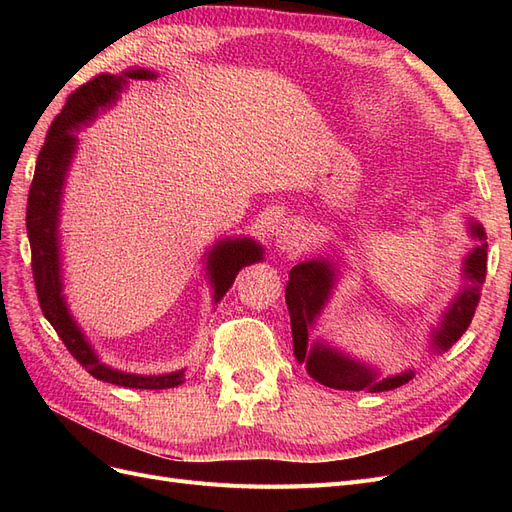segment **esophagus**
<instances>
[{
  "instance_id": "1",
  "label": "esophagus",
  "mask_w": 512,
  "mask_h": 512,
  "mask_svg": "<svg viewBox=\"0 0 512 512\" xmlns=\"http://www.w3.org/2000/svg\"><path fill=\"white\" fill-rule=\"evenodd\" d=\"M275 243L277 250H282L286 254H297L303 250L305 245V228L297 220H288L284 222L275 232Z\"/></svg>"
}]
</instances>
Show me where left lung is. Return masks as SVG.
<instances>
[{
  "mask_svg": "<svg viewBox=\"0 0 512 512\" xmlns=\"http://www.w3.org/2000/svg\"><path fill=\"white\" fill-rule=\"evenodd\" d=\"M470 235L480 241V245L474 247L466 262H463V265H466L463 267V275H466V280L470 284L457 294V299L446 309L440 327L433 329L431 337L436 350L451 348L457 339L466 333L480 299L478 288L485 282L487 275L485 230L483 226L472 222ZM288 277L290 280L286 286V305L290 312L294 356H297L299 363L305 361L309 376L316 378L324 386H331V389L365 393L393 391L397 386L406 384L414 378L412 371H404V374L391 378H378L374 369H369L363 363H356L348 359V356L322 344H314L307 350V329L312 327V322L318 316L324 301L329 299L335 280V269L327 260H309L292 267Z\"/></svg>",
  "mask_w": 512,
  "mask_h": 512,
  "instance_id": "1",
  "label": "left lung"
}]
</instances>
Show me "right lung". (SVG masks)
Masks as SVG:
<instances>
[{"label": "right lung", "instance_id": "obj_1", "mask_svg": "<svg viewBox=\"0 0 512 512\" xmlns=\"http://www.w3.org/2000/svg\"><path fill=\"white\" fill-rule=\"evenodd\" d=\"M126 79H153L149 70H130L123 76L98 74L70 94L66 106L53 119L46 141L38 153L36 170L27 196V237L32 247V273L38 303L44 318L51 322L59 339L68 352L79 361L91 376L128 389H173L183 382V371L164 376H134L106 367L85 342L83 333L68 314V307L61 297V275H59V245H57V215L61 185H64L66 170L70 166L76 138L72 134L79 123L98 113L117 98L126 85ZM262 258V247L250 239L220 241L209 254V277L213 282L215 301H220L235 282L237 273Z\"/></svg>", "mask_w": 512, "mask_h": 512}]
</instances>
